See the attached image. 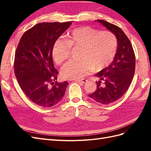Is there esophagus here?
<instances>
[{
	"label": "esophagus",
	"instance_id": "1",
	"mask_svg": "<svg viewBox=\"0 0 151 151\" xmlns=\"http://www.w3.org/2000/svg\"><path fill=\"white\" fill-rule=\"evenodd\" d=\"M88 80L86 79H82V80H77V81H76V82H78V83H82V84H85V83L88 82Z\"/></svg>",
	"mask_w": 151,
	"mask_h": 151
}]
</instances>
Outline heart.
Wrapping results in <instances>:
<instances>
[{"instance_id": "obj_1", "label": "heart", "mask_w": 151, "mask_h": 151, "mask_svg": "<svg viewBox=\"0 0 151 151\" xmlns=\"http://www.w3.org/2000/svg\"><path fill=\"white\" fill-rule=\"evenodd\" d=\"M71 47L81 48L78 62H69L61 69L67 80H79L91 71L98 72L107 67L116 54L117 40L110 31H100L89 27L76 28L67 33L66 40H56L52 45V59L62 64L68 58Z\"/></svg>"}]
</instances>
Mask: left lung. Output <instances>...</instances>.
<instances>
[{
    "label": "left lung",
    "instance_id": "1",
    "mask_svg": "<svg viewBox=\"0 0 151 151\" xmlns=\"http://www.w3.org/2000/svg\"><path fill=\"white\" fill-rule=\"evenodd\" d=\"M115 34L117 49L113 62L95 76L98 78L97 89L89 97L99 103L108 104L119 99L132 81L136 67V57L129 38L116 25L104 20H97Z\"/></svg>",
    "mask_w": 151,
    "mask_h": 151
}]
</instances>
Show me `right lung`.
Segmentation results:
<instances>
[{
  "instance_id": "1",
  "label": "right lung",
  "mask_w": 151,
  "mask_h": 151,
  "mask_svg": "<svg viewBox=\"0 0 151 151\" xmlns=\"http://www.w3.org/2000/svg\"><path fill=\"white\" fill-rule=\"evenodd\" d=\"M71 24L70 21L38 23L23 34L16 49V78L27 97L41 107L60 102L69 84L65 81L54 84L58 71L54 67L51 51L54 41Z\"/></svg>"
}]
</instances>
